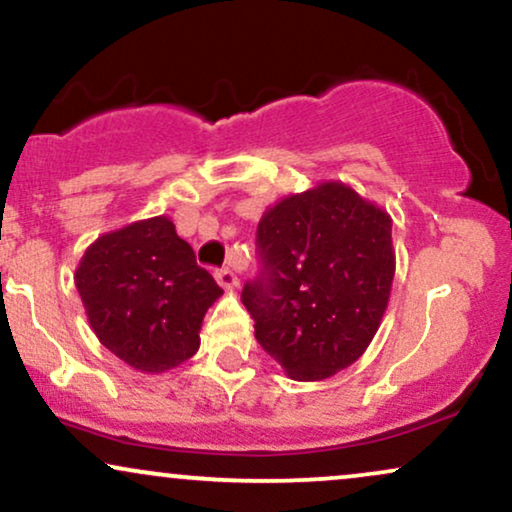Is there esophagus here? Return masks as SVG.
<instances>
[{
    "label": "esophagus",
    "instance_id": "esophagus-1",
    "mask_svg": "<svg viewBox=\"0 0 512 512\" xmlns=\"http://www.w3.org/2000/svg\"><path fill=\"white\" fill-rule=\"evenodd\" d=\"M217 281L224 288H238L240 286V279H238L236 272H233L231 267H224V269H221V272H217Z\"/></svg>",
    "mask_w": 512,
    "mask_h": 512
}]
</instances>
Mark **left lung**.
Masks as SVG:
<instances>
[{"instance_id": "obj_1", "label": "left lung", "mask_w": 512, "mask_h": 512, "mask_svg": "<svg viewBox=\"0 0 512 512\" xmlns=\"http://www.w3.org/2000/svg\"><path fill=\"white\" fill-rule=\"evenodd\" d=\"M391 214L343 181L281 197L257 226L262 274L245 283L255 338L295 381H324L362 357L389 307Z\"/></svg>"}]
</instances>
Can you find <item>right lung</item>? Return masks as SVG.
<instances>
[{
  "mask_svg": "<svg viewBox=\"0 0 512 512\" xmlns=\"http://www.w3.org/2000/svg\"><path fill=\"white\" fill-rule=\"evenodd\" d=\"M73 281L102 346L143 374L193 357L205 312L224 295L164 214L102 233Z\"/></svg>",
  "mask_w": 512,
  "mask_h": 512,
  "instance_id": "right-lung-1",
  "label": "right lung"
}]
</instances>
